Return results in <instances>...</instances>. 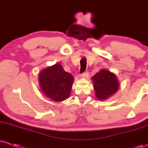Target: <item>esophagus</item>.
Wrapping results in <instances>:
<instances>
[{"label": "esophagus", "instance_id": "34e87169", "mask_svg": "<svg viewBox=\"0 0 148 148\" xmlns=\"http://www.w3.org/2000/svg\"><path fill=\"white\" fill-rule=\"evenodd\" d=\"M81 75V77L83 78H88V76H89V73H88V72H86L82 73Z\"/></svg>", "mask_w": 148, "mask_h": 148}]
</instances>
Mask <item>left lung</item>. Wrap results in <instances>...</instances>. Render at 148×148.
Here are the masks:
<instances>
[{
	"label": "left lung",
	"instance_id": "obj_1",
	"mask_svg": "<svg viewBox=\"0 0 148 148\" xmlns=\"http://www.w3.org/2000/svg\"><path fill=\"white\" fill-rule=\"evenodd\" d=\"M95 95L100 100L106 99L118 91L119 84L116 76L108 70L101 69L92 78Z\"/></svg>",
	"mask_w": 148,
	"mask_h": 148
}]
</instances>
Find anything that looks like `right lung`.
Listing matches in <instances>:
<instances>
[{
	"mask_svg": "<svg viewBox=\"0 0 148 148\" xmlns=\"http://www.w3.org/2000/svg\"><path fill=\"white\" fill-rule=\"evenodd\" d=\"M39 81L46 96L55 101H61L69 97L74 78L60 64H56L40 72Z\"/></svg>",
	"mask_w": 148,
	"mask_h": 148,
	"instance_id": "right-lung-1",
	"label": "right lung"
}]
</instances>
